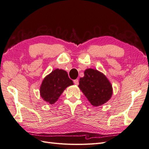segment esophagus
Masks as SVG:
<instances>
[{
  "mask_svg": "<svg viewBox=\"0 0 149 149\" xmlns=\"http://www.w3.org/2000/svg\"><path fill=\"white\" fill-rule=\"evenodd\" d=\"M74 83L75 84H76V85L79 84V80H78V79H74Z\"/></svg>",
  "mask_w": 149,
  "mask_h": 149,
  "instance_id": "1",
  "label": "esophagus"
}]
</instances>
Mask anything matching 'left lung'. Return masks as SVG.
I'll return each mask as SVG.
<instances>
[{
  "mask_svg": "<svg viewBox=\"0 0 149 149\" xmlns=\"http://www.w3.org/2000/svg\"><path fill=\"white\" fill-rule=\"evenodd\" d=\"M79 88L94 106L106 103L112 96V88L110 82L96 70H86L84 77L79 79Z\"/></svg>",
  "mask_w": 149,
  "mask_h": 149,
  "instance_id": "8db88e82",
  "label": "left lung"
}]
</instances>
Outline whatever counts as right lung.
I'll list each match as a JSON object with an SVG mask.
<instances>
[{
  "label": "right lung",
  "mask_w": 149,
  "mask_h": 149,
  "mask_svg": "<svg viewBox=\"0 0 149 149\" xmlns=\"http://www.w3.org/2000/svg\"><path fill=\"white\" fill-rule=\"evenodd\" d=\"M67 72L56 69L46 76L40 87V96L50 104L55 103L61 93L69 86L73 85Z\"/></svg>",
  "instance_id": "right-lung-1"
}]
</instances>
